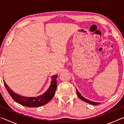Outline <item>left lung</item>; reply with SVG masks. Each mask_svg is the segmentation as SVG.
<instances>
[{
    "label": "left lung",
    "mask_w": 124,
    "mask_h": 124,
    "mask_svg": "<svg viewBox=\"0 0 124 124\" xmlns=\"http://www.w3.org/2000/svg\"><path fill=\"white\" fill-rule=\"evenodd\" d=\"M77 95L78 96V97L79 98H80V99L81 100L84 101H85L86 102L88 103H90V104H91L92 105H97V104H99L100 103L99 102H93V101H91L90 100H88L87 99H86V98H85L83 97V96L81 95L80 93L78 91V90H77Z\"/></svg>",
    "instance_id": "obj_1"
}]
</instances>
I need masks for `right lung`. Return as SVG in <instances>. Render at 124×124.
Returning <instances> with one entry per match:
<instances>
[{
  "instance_id": "add662e5",
  "label": "right lung",
  "mask_w": 124,
  "mask_h": 124,
  "mask_svg": "<svg viewBox=\"0 0 124 124\" xmlns=\"http://www.w3.org/2000/svg\"><path fill=\"white\" fill-rule=\"evenodd\" d=\"M57 77V74L52 76L51 84L49 89L43 95L37 97H25L15 93L10 89L4 80V83L7 91L16 102L28 107H39L47 103L54 97L57 87L56 79Z\"/></svg>"
}]
</instances>
